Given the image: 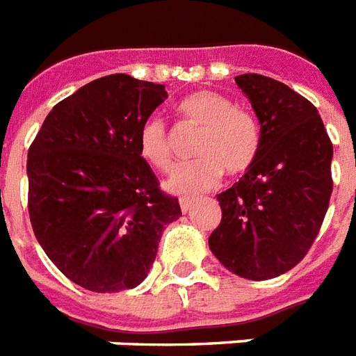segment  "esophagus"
I'll return each mask as SVG.
<instances>
[{
    "label": "esophagus",
    "mask_w": 356,
    "mask_h": 356,
    "mask_svg": "<svg viewBox=\"0 0 356 356\" xmlns=\"http://www.w3.org/2000/svg\"><path fill=\"white\" fill-rule=\"evenodd\" d=\"M193 205H195V200H189V198H181L180 200L181 213H189V211L193 209Z\"/></svg>",
    "instance_id": "34e87169"
}]
</instances>
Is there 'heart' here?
<instances>
[{
  "label": "heart",
  "instance_id": "obj_1",
  "mask_svg": "<svg viewBox=\"0 0 356 356\" xmlns=\"http://www.w3.org/2000/svg\"><path fill=\"white\" fill-rule=\"evenodd\" d=\"M184 122L196 125L200 134L195 142L196 160L185 161L172 169L165 189L172 195L196 196L213 189L222 172L238 175L251 167L260 147L257 120L243 108L234 107L227 96L213 90H198L178 104ZM140 156L160 171H167L172 161V142L165 123L151 116L138 132Z\"/></svg>",
  "mask_w": 356,
  "mask_h": 356
}]
</instances>
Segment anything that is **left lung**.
<instances>
[{
    "label": "left lung",
    "instance_id": "8db88e82",
    "mask_svg": "<svg viewBox=\"0 0 356 356\" xmlns=\"http://www.w3.org/2000/svg\"><path fill=\"white\" fill-rule=\"evenodd\" d=\"M234 81L257 114L260 147L245 175L216 196L222 222L209 249L238 277L269 280L315 242L333 191V145L315 105L287 85L260 74Z\"/></svg>",
    "mask_w": 356,
    "mask_h": 356
}]
</instances>
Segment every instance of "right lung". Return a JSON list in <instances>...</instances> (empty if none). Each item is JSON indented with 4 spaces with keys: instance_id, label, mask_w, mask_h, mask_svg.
<instances>
[{
    "instance_id": "1",
    "label": "right lung",
    "mask_w": 356,
    "mask_h": 356,
    "mask_svg": "<svg viewBox=\"0 0 356 356\" xmlns=\"http://www.w3.org/2000/svg\"><path fill=\"white\" fill-rule=\"evenodd\" d=\"M165 85L111 74L54 105L29 149V214L51 262L78 286L118 293L145 280L181 216L138 152Z\"/></svg>"
}]
</instances>
